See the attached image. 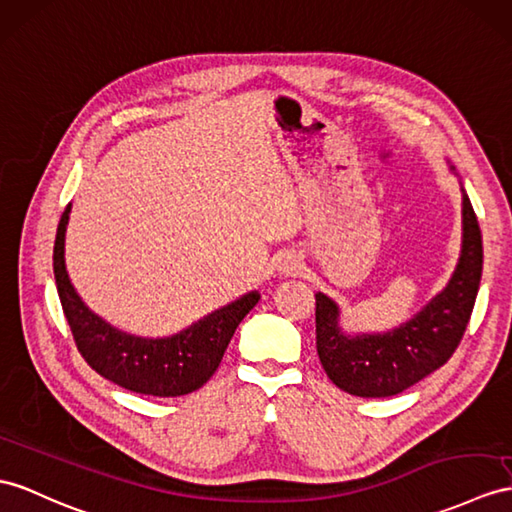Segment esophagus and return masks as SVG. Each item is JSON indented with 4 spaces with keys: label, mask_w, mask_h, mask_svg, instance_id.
I'll return each mask as SVG.
<instances>
[{
    "label": "esophagus",
    "mask_w": 512,
    "mask_h": 512,
    "mask_svg": "<svg viewBox=\"0 0 512 512\" xmlns=\"http://www.w3.org/2000/svg\"><path fill=\"white\" fill-rule=\"evenodd\" d=\"M299 269H302V265H299L297 260H293V258H289V260H286V263H284V271H286V273H297Z\"/></svg>",
    "instance_id": "34e87169"
}]
</instances>
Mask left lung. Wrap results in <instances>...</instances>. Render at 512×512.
I'll return each mask as SVG.
<instances>
[{"mask_svg": "<svg viewBox=\"0 0 512 512\" xmlns=\"http://www.w3.org/2000/svg\"><path fill=\"white\" fill-rule=\"evenodd\" d=\"M450 171L456 169L450 165ZM463 193V243L450 282L417 315L389 332L347 334L341 308L326 293L317 299V354L328 378L358 397H391L443 367L463 339L482 278V234Z\"/></svg>", "mask_w": 512, "mask_h": 512, "instance_id": "obj_1", "label": "left lung"}]
</instances>
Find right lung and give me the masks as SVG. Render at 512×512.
Returning <instances> with one entry per match:
<instances>
[{
  "instance_id": "add662e5",
  "label": "right lung",
  "mask_w": 512,
  "mask_h": 512,
  "mask_svg": "<svg viewBox=\"0 0 512 512\" xmlns=\"http://www.w3.org/2000/svg\"><path fill=\"white\" fill-rule=\"evenodd\" d=\"M69 213L71 204L65 208L58 223L54 278L62 310H65L73 339H76L86 363L102 378L143 395L178 397L204 386L217 371L234 330L258 304L260 293L249 291L234 299L232 304L221 306L191 323L189 328L162 336V339H147V336L123 332L95 315L73 289L65 265Z\"/></svg>"
}]
</instances>
